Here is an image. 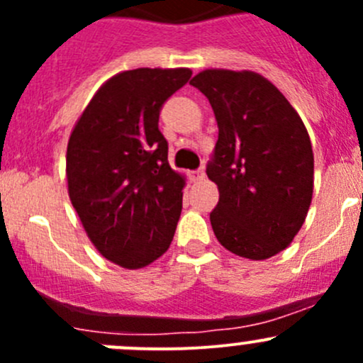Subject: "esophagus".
<instances>
[{
	"label": "esophagus",
	"instance_id": "esophagus-1",
	"mask_svg": "<svg viewBox=\"0 0 363 363\" xmlns=\"http://www.w3.org/2000/svg\"><path fill=\"white\" fill-rule=\"evenodd\" d=\"M203 168H199V170H195V172H191V179L193 181H202L203 179Z\"/></svg>",
	"mask_w": 363,
	"mask_h": 363
}]
</instances>
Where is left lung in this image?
<instances>
[{
    "mask_svg": "<svg viewBox=\"0 0 363 363\" xmlns=\"http://www.w3.org/2000/svg\"><path fill=\"white\" fill-rule=\"evenodd\" d=\"M218 121L207 163L219 202L216 239L233 255L267 259L288 247L313 199L314 156L306 126L274 84L255 72L205 69L193 77Z\"/></svg>",
    "mask_w": 363,
    "mask_h": 363,
    "instance_id": "left-lung-1",
    "label": "left lung"
}]
</instances>
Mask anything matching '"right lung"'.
I'll return each mask as SVG.
<instances>
[{
	"label": "right lung",
	"instance_id": "add662e5",
	"mask_svg": "<svg viewBox=\"0 0 363 363\" xmlns=\"http://www.w3.org/2000/svg\"><path fill=\"white\" fill-rule=\"evenodd\" d=\"M189 77L188 68L117 73L69 135V200L94 247L124 269L149 265L174 239L184 179L168 164L158 121Z\"/></svg>",
	"mask_w": 363,
	"mask_h": 363
}]
</instances>
